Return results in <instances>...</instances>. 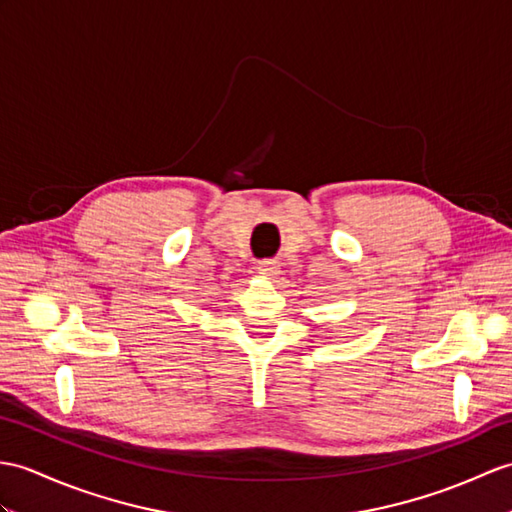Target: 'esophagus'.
Returning <instances> with one entry per match:
<instances>
[{
    "label": "esophagus",
    "instance_id": "1",
    "mask_svg": "<svg viewBox=\"0 0 512 512\" xmlns=\"http://www.w3.org/2000/svg\"><path fill=\"white\" fill-rule=\"evenodd\" d=\"M279 268H281V264L277 259H264V261H259V266H257L259 275L264 279H275L279 275Z\"/></svg>",
    "mask_w": 512,
    "mask_h": 512
}]
</instances>
